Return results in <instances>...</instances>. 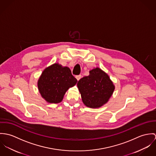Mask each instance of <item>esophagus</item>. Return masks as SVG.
<instances>
[{
  "instance_id": "34e87169",
  "label": "esophagus",
  "mask_w": 156,
  "mask_h": 156,
  "mask_svg": "<svg viewBox=\"0 0 156 156\" xmlns=\"http://www.w3.org/2000/svg\"><path fill=\"white\" fill-rule=\"evenodd\" d=\"M75 77H76V80H77L78 81H79V80H80V78H81V75H76Z\"/></svg>"
}]
</instances>
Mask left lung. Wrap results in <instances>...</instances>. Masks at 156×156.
I'll return each mask as SVG.
<instances>
[{"label": "left lung", "mask_w": 156, "mask_h": 156, "mask_svg": "<svg viewBox=\"0 0 156 156\" xmlns=\"http://www.w3.org/2000/svg\"><path fill=\"white\" fill-rule=\"evenodd\" d=\"M89 75L80 79L77 87L86 106L98 108L106 104L115 90L109 75L97 67L90 70Z\"/></svg>", "instance_id": "1"}]
</instances>
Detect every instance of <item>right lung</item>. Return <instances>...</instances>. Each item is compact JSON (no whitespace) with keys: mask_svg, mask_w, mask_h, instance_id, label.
I'll list each match as a JSON object with an SVG mask.
<instances>
[{"mask_svg":"<svg viewBox=\"0 0 156 156\" xmlns=\"http://www.w3.org/2000/svg\"><path fill=\"white\" fill-rule=\"evenodd\" d=\"M77 81L68 67L55 63L43 70L37 81V88L46 102L58 104L62 101L68 90L75 86Z\"/></svg>","mask_w":156,"mask_h":156,"instance_id":"1","label":"right lung"}]
</instances>
